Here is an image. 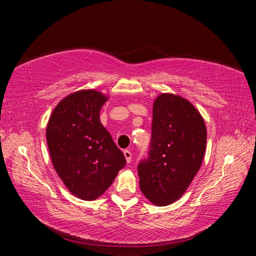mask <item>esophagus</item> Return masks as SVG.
I'll use <instances>...</instances> for the list:
<instances>
[{
    "label": "esophagus",
    "mask_w": 256,
    "mask_h": 256,
    "mask_svg": "<svg viewBox=\"0 0 256 256\" xmlns=\"http://www.w3.org/2000/svg\"><path fill=\"white\" fill-rule=\"evenodd\" d=\"M124 154H125V158H126V161H127V164H130L131 162V159H132V154H131V152L128 150H124Z\"/></svg>",
    "instance_id": "34e87169"
}]
</instances>
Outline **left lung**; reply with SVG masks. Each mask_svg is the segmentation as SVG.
Here are the masks:
<instances>
[{"instance_id": "8db88e82", "label": "left lung", "mask_w": 256, "mask_h": 256, "mask_svg": "<svg viewBox=\"0 0 256 256\" xmlns=\"http://www.w3.org/2000/svg\"><path fill=\"white\" fill-rule=\"evenodd\" d=\"M206 126L188 100L162 94L152 108L147 157L138 166L140 188L150 202L166 206L180 198L202 164Z\"/></svg>"}]
</instances>
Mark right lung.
I'll list each match as a JSON object with an SVG mask.
<instances>
[{"label":"right lung","instance_id":"1","mask_svg":"<svg viewBox=\"0 0 256 256\" xmlns=\"http://www.w3.org/2000/svg\"><path fill=\"white\" fill-rule=\"evenodd\" d=\"M106 97L94 90L67 96L53 110L47 126L52 164L72 194L99 198L126 164L122 150L99 120Z\"/></svg>","mask_w":256,"mask_h":256}]
</instances>
